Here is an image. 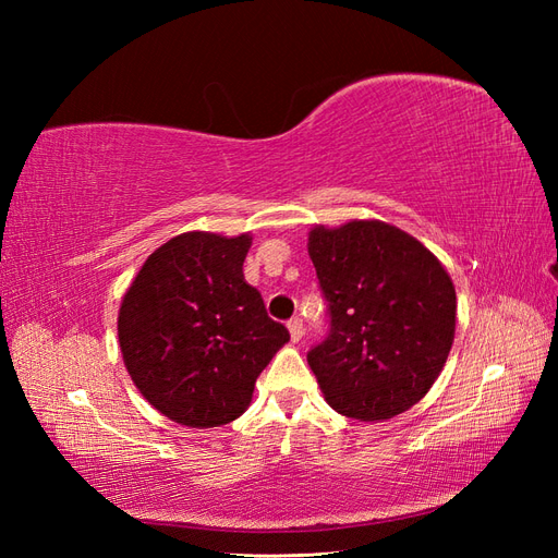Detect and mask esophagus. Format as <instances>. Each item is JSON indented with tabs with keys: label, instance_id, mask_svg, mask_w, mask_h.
Masks as SVG:
<instances>
[{
	"label": "esophagus",
	"instance_id": "obj_1",
	"mask_svg": "<svg viewBox=\"0 0 558 558\" xmlns=\"http://www.w3.org/2000/svg\"><path fill=\"white\" fill-rule=\"evenodd\" d=\"M289 332H291V340L293 342H300L302 335H305V328H302V318H291L289 320Z\"/></svg>",
	"mask_w": 558,
	"mask_h": 558
}]
</instances>
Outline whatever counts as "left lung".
Instances as JSON below:
<instances>
[{
  "mask_svg": "<svg viewBox=\"0 0 558 558\" xmlns=\"http://www.w3.org/2000/svg\"><path fill=\"white\" fill-rule=\"evenodd\" d=\"M307 248L330 314L328 337L307 353L326 402L359 421L408 412L453 344L456 289L445 265L375 218L314 226Z\"/></svg>",
  "mask_w": 558,
  "mask_h": 558,
  "instance_id": "8db88e82",
  "label": "left lung"
}]
</instances>
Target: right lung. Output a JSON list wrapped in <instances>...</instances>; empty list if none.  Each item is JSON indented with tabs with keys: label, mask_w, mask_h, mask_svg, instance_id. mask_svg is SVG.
Wrapping results in <instances>:
<instances>
[{
	"label": "right lung",
	"mask_w": 558,
	"mask_h": 558,
	"mask_svg": "<svg viewBox=\"0 0 558 558\" xmlns=\"http://www.w3.org/2000/svg\"><path fill=\"white\" fill-rule=\"evenodd\" d=\"M248 248V232H181L150 253L123 295V363L140 393L181 426L242 416L258 375L291 340L244 279Z\"/></svg>",
	"instance_id": "1"
}]
</instances>
